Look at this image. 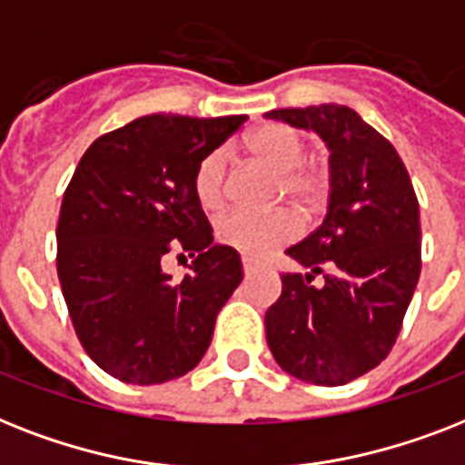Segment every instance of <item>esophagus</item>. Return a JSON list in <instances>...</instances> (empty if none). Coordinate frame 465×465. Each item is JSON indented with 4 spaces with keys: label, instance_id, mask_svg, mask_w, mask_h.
I'll list each match as a JSON object with an SVG mask.
<instances>
[{
    "label": "esophagus",
    "instance_id": "esophagus-1",
    "mask_svg": "<svg viewBox=\"0 0 465 465\" xmlns=\"http://www.w3.org/2000/svg\"><path fill=\"white\" fill-rule=\"evenodd\" d=\"M242 269H244V273H247V276H250V273H254V271H256L254 259H250V256H242Z\"/></svg>",
    "mask_w": 465,
    "mask_h": 465
}]
</instances>
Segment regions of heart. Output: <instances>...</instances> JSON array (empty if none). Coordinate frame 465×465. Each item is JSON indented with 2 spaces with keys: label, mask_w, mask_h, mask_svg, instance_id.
Returning <instances> with one entry per match:
<instances>
[{
  "label": "heart",
  "mask_w": 465,
  "mask_h": 465,
  "mask_svg": "<svg viewBox=\"0 0 465 465\" xmlns=\"http://www.w3.org/2000/svg\"><path fill=\"white\" fill-rule=\"evenodd\" d=\"M254 161L278 174V189L291 196L304 209H317L324 202L326 180L324 170L307 165L310 146L297 129L288 124H263L244 141ZM194 196L203 211H218L228 196V158L225 151L215 148L199 161L194 170ZM218 242L247 256H263L295 237V223L288 213L254 215L244 211H230L215 223Z\"/></svg>",
  "instance_id": "b5f03b06"
}]
</instances>
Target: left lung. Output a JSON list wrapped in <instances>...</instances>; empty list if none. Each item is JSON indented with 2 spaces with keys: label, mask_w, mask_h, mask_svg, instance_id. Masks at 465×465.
Returning <instances> with one entry per match:
<instances>
[{
  "label": "left lung",
  "mask_w": 465,
  "mask_h": 465,
  "mask_svg": "<svg viewBox=\"0 0 465 465\" xmlns=\"http://www.w3.org/2000/svg\"><path fill=\"white\" fill-rule=\"evenodd\" d=\"M266 117L314 129L331 151L329 211L285 252L307 273L281 276L266 341L297 380L348 384L380 365L399 338L420 278L418 196L391 141L351 107H285Z\"/></svg>",
  "instance_id": "obj_1"
}]
</instances>
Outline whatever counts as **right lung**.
Segmentation results:
<instances>
[{
	"label": "right lung",
	"instance_id": "obj_1",
	"mask_svg": "<svg viewBox=\"0 0 465 465\" xmlns=\"http://www.w3.org/2000/svg\"><path fill=\"white\" fill-rule=\"evenodd\" d=\"M244 120L146 114L98 136L76 165L59 211L57 276L84 351L114 380H177L209 348L242 262L213 244L192 180ZM170 251L195 256L182 282L160 266Z\"/></svg>",
	"mask_w": 465,
	"mask_h": 465
}]
</instances>
